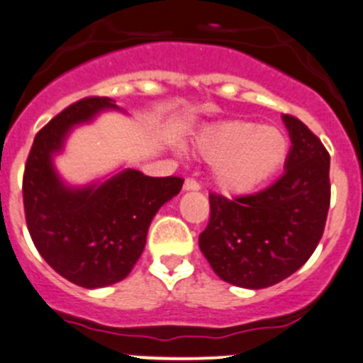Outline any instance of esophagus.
I'll use <instances>...</instances> for the list:
<instances>
[{"label": "esophagus", "mask_w": 363, "mask_h": 363, "mask_svg": "<svg viewBox=\"0 0 363 363\" xmlns=\"http://www.w3.org/2000/svg\"><path fill=\"white\" fill-rule=\"evenodd\" d=\"M199 189L201 185L196 180H192V178H186L185 183H183V190H186V192H190V190H199Z\"/></svg>", "instance_id": "34e87169"}]
</instances>
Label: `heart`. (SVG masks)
Instances as JSON below:
<instances>
[{"instance_id": "1", "label": "heart", "mask_w": 363, "mask_h": 363, "mask_svg": "<svg viewBox=\"0 0 363 363\" xmlns=\"http://www.w3.org/2000/svg\"><path fill=\"white\" fill-rule=\"evenodd\" d=\"M197 152L211 166L213 182L228 196H245L267 185L282 169L289 139L277 125L231 120L206 128Z\"/></svg>"}]
</instances>
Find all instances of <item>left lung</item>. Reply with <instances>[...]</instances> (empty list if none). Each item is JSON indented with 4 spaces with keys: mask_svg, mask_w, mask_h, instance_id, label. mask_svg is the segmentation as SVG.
<instances>
[{
    "mask_svg": "<svg viewBox=\"0 0 363 363\" xmlns=\"http://www.w3.org/2000/svg\"><path fill=\"white\" fill-rule=\"evenodd\" d=\"M291 139L284 174L252 196L210 194V222L199 249L222 281L263 289L295 274L312 256L330 208V155L296 118L282 114Z\"/></svg>",
    "mask_w": 363,
    "mask_h": 363,
    "instance_id": "obj_1",
    "label": "left lung"
}]
</instances>
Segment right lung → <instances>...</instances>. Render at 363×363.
Listing matches in <instances>:
<instances>
[{
  "label": "right lung",
  "mask_w": 363,
  "mask_h": 363,
  "mask_svg": "<svg viewBox=\"0 0 363 363\" xmlns=\"http://www.w3.org/2000/svg\"><path fill=\"white\" fill-rule=\"evenodd\" d=\"M106 111L125 113L109 96H89L52 118L35 138L23 180L35 247L61 277L86 289L116 284L130 274L153 217L183 185L182 178H152L128 167L88 185L65 182L55 157L75 127Z\"/></svg>",
  "instance_id": "1"
}]
</instances>
